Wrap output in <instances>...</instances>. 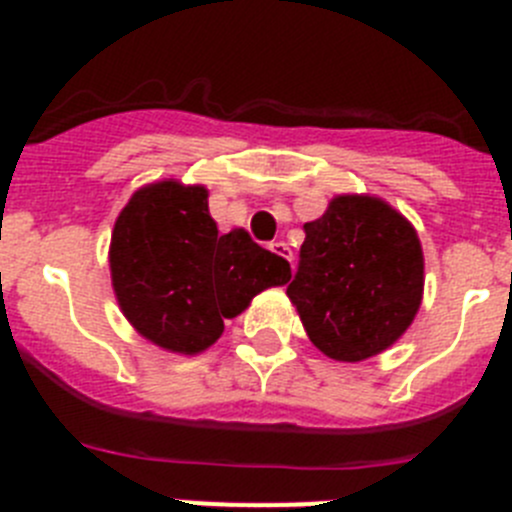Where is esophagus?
<instances>
[{"label":"esophagus","instance_id":"obj_1","mask_svg":"<svg viewBox=\"0 0 512 512\" xmlns=\"http://www.w3.org/2000/svg\"><path fill=\"white\" fill-rule=\"evenodd\" d=\"M271 251H274V253H277V256H282V259L284 261H292V248H289L287 246V243H284V241H277V243H271Z\"/></svg>","mask_w":512,"mask_h":512}]
</instances>
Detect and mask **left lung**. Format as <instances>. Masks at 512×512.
<instances>
[{"label": "left lung", "mask_w": 512, "mask_h": 512, "mask_svg": "<svg viewBox=\"0 0 512 512\" xmlns=\"http://www.w3.org/2000/svg\"><path fill=\"white\" fill-rule=\"evenodd\" d=\"M423 269V246L408 217L372 194H338L318 220L305 223L287 297L315 348L356 364L387 351L413 325Z\"/></svg>", "instance_id": "left-lung-1"}]
</instances>
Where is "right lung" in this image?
<instances>
[{"label":"right lung","mask_w":512,"mask_h":512,"mask_svg":"<svg viewBox=\"0 0 512 512\" xmlns=\"http://www.w3.org/2000/svg\"><path fill=\"white\" fill-rule=\"evenodd\" d=\"M202 184L161 179L122 207L112 228L117 305L146 341L171 354H202L259 292L292 277L287 261L243 228L220 233Z\"/></svg>","instance_id":"obj_1"}]
</instances>
